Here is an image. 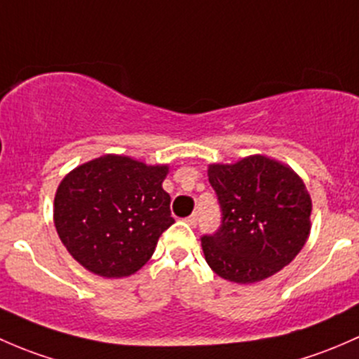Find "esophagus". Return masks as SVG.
<instances>
[{
  "label": "esophagus",
  "instance_id": "esophagus-1",
  "mask_svg": "<svg viewBox=\"0 0 359 359\" xmlns=\"http://www.w3.org/2000/svg\"><path fill=\"white\" fill-rule=\"evenodd\" d=\"M184 221H187V223H188V224H190V226H197V221H198V216H197V214H191V216H188V217H187V219H184Z\"/></svg>",
  "mask_w": 359,
  "mask_h": 359
}]
</instances>
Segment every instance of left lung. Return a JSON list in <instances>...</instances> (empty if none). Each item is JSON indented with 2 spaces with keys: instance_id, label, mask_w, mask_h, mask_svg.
<instances>
[{
  "instance_id": "8db88e82",
  "label": "left lung",
  "mask_w": 359,
  "mask_h": 359,
  "mask_svg": "<svg viewBox=\"0 0 359 359\" xmlns=\"http://www.w3.org/2000/svg\"><path fill=\"white\" fill-rule=\"evenodd\" d=\"M219 201V230L202 236L207 264L228 282L256 283L301 252L311 231V197L283 162L249 155L235 164H209Z\"/></svg>"
}]
</instances>
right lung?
<instances>
[{
    "label": "right lung",
    "mask_w": 359,
    "mask_h": 359,
    "mask_svg": "<svg viewBox=\"0 0 359 359\" xmlns=\"http://www.w3.org/2000/svg\"><path fill=\"white\" fill-rule=\"evenodd\" d=\"M168 172V164L107 154L65 175L53 221L70 256L103 278H123L145 266L158 236L175 223L162 188Z\"/></svg>",
    "instance_id": "right-lung-1"
}]
</instances>
